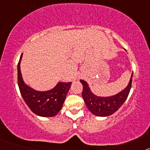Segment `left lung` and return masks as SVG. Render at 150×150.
Masks as SVG:
<instances>
[{
  "label": "left lung",
  "mask_w": 150,
  "mask_h": 150,
  "mask_svg": "<svg viewBox=\"0 0 150 150\" xmlns=\"http://www.w3.org/2000/svg\"><path fill=\"white\" fill-rule=\"evenodd\" d=\"M132 76L130 79L128 86L123 91L114 96L107 97V98H100L93 95L88 88V84L84 80H80L83 84V95L87 108L92 114L98 116H107L113 114L123 104L128 96L130 90L132 88Z\"/></svg>",
  "instance_id": "1"
}]
</instances>
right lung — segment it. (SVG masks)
Masks as SVG:
<instances>
[{
  "mask_svg": "<svg viewBox=\"0 0 150 150\" xmlns=\"http://www.w3.org/2000/svg\"><path fill=\"white\" fill-rule=\"evenodd\" d=\"M18 63V85L24 100L34 113L43 117L54 116L62 108L64 101L71 83H59L56 86L48 91H38L32 89L22 80L20 71V62Z\"/></svg>",
  "mask_w": 150,
  "mask_h": 150,
  "instance_id": "1",
  "label": "right lung"
}]
</instances>
